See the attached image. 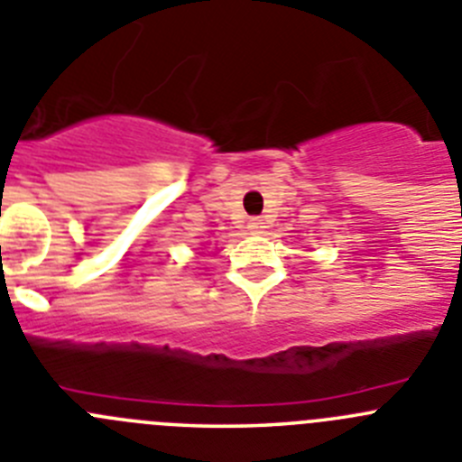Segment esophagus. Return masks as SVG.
<instances>
[{
    "label": "esophagus",
    "instance_id": "1",
    "mask_svg": "<svg viewBox=\"0 0 462 462\" xmlns=\"http://www.w3.org/2000/svg\"><path fill=\"white\" fill-rule=\"evenodd\" d=\"M264 221H262V218H251V221H248V230L253 232V235H260V232H264Z\"/></svg>",
    "mask_w": 462,
    "mask_h": 462
}]
</instances>
